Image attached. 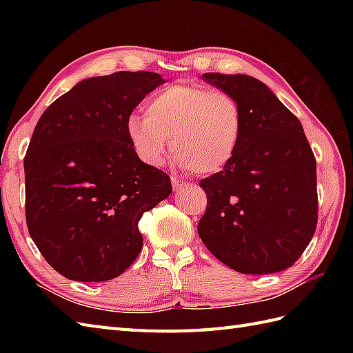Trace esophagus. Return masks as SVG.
<instances>
[{
	"instance_id": "1",
	"label": "esophagus",
	"mask_w": 353,
	"mask_h": 353,
	"mask_svg": "<svg viewBox=\"0 0 353 353\" xmlns=\"http://www.w3.org/2000/svg\"><path fill=\"white\" fill-rule=\"evenodd\" d=\"M171 183H172V190H174V191H179V190L185 188V186H188V183L183 182V181H179V179H176V177L171 179Z\"/></svg>"
}]
</instances>
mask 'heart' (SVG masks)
I'll return each mask as SVG.
<instances>
[{
  "label": "heart",
  "mask_w": 353,
  "mask_h": 353,
  "mask_svg": "<svg viewBox=\"0 0 353 353\" xmlns=\"http://www.w3.org/2000/svg\"><path fill=\"white\" fill-rule=\"evenodd\" d=\"M125 132L148 165H161L171 144L179 167L215 174L235 157L243 137V112L228 92L179 83L150 97L145 115L127 118Z\"/></svg>",
  "instance_id": "heart-1"
}]
</instances>
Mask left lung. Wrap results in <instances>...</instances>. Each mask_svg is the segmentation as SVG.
Masks as SVG:
<instances>
[{"mask_svg": "<svg viewBox=\"0 0 353 353\" xmlns=\"http://www.w3.org/2000/svg\"><path fill=\"white\" fill-rule=\"evenodd\" d=\"M201 79L235 97L243 112L235 157L200 181L208 196L201 241L239 273L287 270L317 226V165L303 127L258 79L220 72Z\"/></svg>", "mask_w": 353, "mask_h": 353, "instance_id": "obj_1", "label": "left lung"}]
</instances>
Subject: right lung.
<instances>
[{"mask_svg": "<svg viewBox=\"0 0 353 353\" xmlns=\"http://www.w3.org/2000/svg\"><path fill=\"white\" fill-rule=\"evenodd\" d=\"M159 74L119 71L79 81L37 121L24 159L26 219L45 261L79 282L125 272L142 249L138 221L171 194L142 162L125 121Z\"/></svg>", "mask_w": 353, "mask_h": 353, "instance_id": "obj_1", "label": "right lung"}]
</instances>
